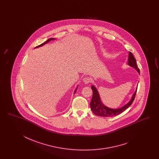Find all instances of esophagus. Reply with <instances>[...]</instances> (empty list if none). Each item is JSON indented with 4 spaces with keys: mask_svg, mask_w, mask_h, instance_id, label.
I'll return each instance as SVG.
<instances>
[{
    "mask_svg": "<svg viewBox=\"0 0 159 159\" xmlns=\"http://www.w3.org/2000/svg\"><path fill=\"white\" fill-rule=\"evenodd\" d=\"M83 80V82H84L85 84H88V83L91 82V79L89 77H84Z\"/></svg>",
    "mask_w": 159,
    "mask_h": 159,
    "instance_id": "34e87169",
    "label": "esophagus"
}]
</instances>
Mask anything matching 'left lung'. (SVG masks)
<instances>
[{
	"label": "left lung",
	"mask_w": 159,
	"mask_h": 159,
	"mask_svg": "<svg viewBox=\"0 0 159 159\" xmlns=\"http://www.w3.org/2000/svg\"><path fill=\"white\" fill-rule=\"evenodd\" d=\"M128 65L132 67H134L140 74L139 69L138 67L136 59L135 57H134L133 54L130 52H129ZM92 89L93 91V97H92V100L90 102L91 110L93 111V112L96 116H106V117L118 116L120 114V113H122L123 111H125V110H126L133 102V101L135 99L136 93L137 92V89H136L130 101L125 106L119 109H111L107 107L101 102L99 94L98 93V91L97 90L96 88L94 86H92Z\"/></svg>",
	"instance_id": "8db88e82"
}]
</instances>
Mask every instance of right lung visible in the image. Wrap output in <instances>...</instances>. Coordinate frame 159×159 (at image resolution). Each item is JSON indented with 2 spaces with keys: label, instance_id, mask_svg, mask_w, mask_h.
<instances>
[{
  "label": "right lung",
  "instance_id": "right-lung-1",
  "mask_svg": "<svg viewBox=\"0 0 159 159\" xmlns=\"http://www.w3.org/2000/svg\"><path fill=\"white\" fill-rule=\"evenodd\" d=\"M52 39H53V38H52H52H51V39H48V40H47V41H45V42H44V43H41V45H39V46H37V47H35V48H37V47H41V46H43V45H44V44H45V43H48V42H49V41H51V40H52ZM75 92H76V91H75Z\"/></svg>",
  "mask_w": 159,
  "mask_h": 159
}]
</instances>
